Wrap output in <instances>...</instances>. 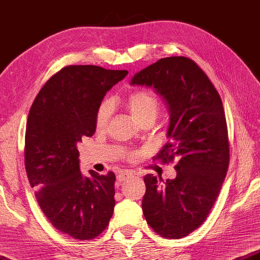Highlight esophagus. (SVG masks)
<instances>
[{
	"label": "esophagus",
	"mask_w": 260,
	"mask_h": 260,
	"mask_svg": "<svg viewBox=\"0 0 260 260\" xmlns=\"http://www.w3.org/2000/svg\"><path fill=\"white\" fill-rule=\"evenodd\" d=\"M134 175H135L134 172H132V171H121L120 174H118V176H117V180H118L119 182H123L127 179V178H129Z\"/></svg>",
	"instance_id": "obj_1"
}]
</instances>
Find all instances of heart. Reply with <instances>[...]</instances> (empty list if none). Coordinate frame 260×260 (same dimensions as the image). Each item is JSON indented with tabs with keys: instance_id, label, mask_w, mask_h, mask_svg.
Instances as JSON below:
<instances>
[{
	"instance_id": "obj_1",
	"label": "heart",
	"mask_w": 260,
	"mask_h": 260,
	"mask_svg": "<svg viewBox=\"0 0 260 260\" xmlns=\"http://www.w3.org/2000/svg\"><path fill=\"white\" fill-rule=\"evenodd\" d=\"M126 106L134 118L142 123L149 117H156L159 110V100L150 90H140L132 93L126 100ZM111 115V104L106 101L101 104L95 115V127L103 129L108 124Z\"/></svg>"
}]
</instances>
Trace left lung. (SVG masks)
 <instances>
[{"label": "left lung", "instance_id": "8db88e82", "mask_svg": "<svg viewBox=\"0 0 260 260\" xmlns=\"http://www.w3.org/2000/svg\"><path fill=\"white\" fill-rule=\"evenodd\" d=\"M132 85L153 86L170 114L165 144L155 159L177 160L175 179L146 175L145 220L167 239H180L210 214L226 176L230 149L221 96L200 66L184 56L161 58L136 73Z\"/></svg>", "mask_w": 260, "mask_h": 260}]
</instances>
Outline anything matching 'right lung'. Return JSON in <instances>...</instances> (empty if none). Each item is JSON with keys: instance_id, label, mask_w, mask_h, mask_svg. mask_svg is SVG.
Here are the masks:
<instances>
[{"instance_id": "right-lung-1", "label": "right lung", "mask_w": 260, "mask_h": 260, "mask_svg": "<svg viewBox=\"0 0 260 260\" xmlns=\"http://www.w3.org/2000/svg\"><path fill=\"white\" fill-rule=\"evenodd\" d=\"M127 71L94 65L65 66L39 91L30 108L24 165L46 217L60 232L79 240L98 237L113 216L114 172L80 171L76 144L95 132V115L107 91Z\"/></svg>"}]
</instances>
